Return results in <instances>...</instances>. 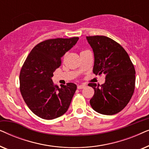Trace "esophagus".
<instances>
[{
    "label": "esophagus",
    "mask_w": 149,
    "mask_h": 149,
    "mask_svg": "<svg viewBox=\"0 0 149 149\" xmlns=\"http://www.w3.org/2000/svg\"><path fill=\"white\" fill-rule=\"evenodd\" d=\"M85 87V85H79L77 86V88H78L79 89H83L84 87Z\"/></svg>",
    "instance_id": "esophagus-1"
}]
</instances>
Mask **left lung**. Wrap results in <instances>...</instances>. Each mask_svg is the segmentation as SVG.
Returning a JSON list of instances; mask_svg holds the SVG:
<instances>
[{"label":"left lung","mask_w":149,"mask_h":149,"mask_svg":"<svg viewBox=\"0 0 149 149\" xmlns=\"http://www.w3.org/2000/svg\"><path fill=\"white\" fill-rule=\"evenodd\" d=\"M94 54L95 74H105L102 85L91 83L94 95L89 101L97 113L113 115L125 108L135 89L136 71L129 55L121 45L105 36H87Z\"/></svg>","instance_id":"left-lung-1"}]
</instances>
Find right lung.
I'll use <instances>...</instances> for the list:
<instances>
[{"instance_id": "obj_1", "label": "right lung", "mask_w": 149, "mask_h": 149, "mask_svg": "<svg viewBox=\"0 0 149 149\" xmlns=\"http://www.w3.org/2000/svg\"><path fill=\"white\" fill-rule=\"evenodd\" d=\"M79 37L53 38L36 45L26 58L19 73V89L32 113L42 119H56L68 109L77 89L68 83L60 88L53 82L54 72L62 64V57Z\"/></svg>"}]
</instances>
